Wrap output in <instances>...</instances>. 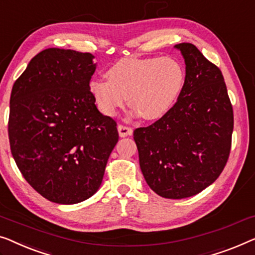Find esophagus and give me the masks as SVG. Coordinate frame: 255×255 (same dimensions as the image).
Listing matches in <instances>:
<instances>
[{"label":"esophagus","instance_id":"obj_1","mask_svg":"<svg viewBox=\"0 0 255 255\" xmlns=\"http://www.w3.org/2000/svg\"><path fill=\"white\" fill-rule=\"evenodd\" d=\"M117 130H119V134H120L121 138H125V136L131 135L132 132H133V131H132L131 128L124 127V125H119Z\"/></svg>","mask_w":255,"mask_h":255}]
</instances>
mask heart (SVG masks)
Returning <instances> with one entry per match:
<instances>
[{"label": "heart", "instance_id": "heart-1", "mask_svg": "<svg viewBox=\"0 0 255 255\" xmlns=\"http://www.w3.org/2000/svg\"><path fill=\"white\" fill-rule=\"evenodd\" d=\"M108 79H93L90 92L103 115L113 117L127 97L134 116L157 121L173 108L185 83V72L171 57L123 58L107 70Z\"/></svg>", "mask_w": 255, "mask_h": 255}]
</instances>
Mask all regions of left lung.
Wrapping results in <instances>:
<instances>
[{
  "label": "left lung",
  "instance_id": "1",
  "mask_svg": "<svg viewBox=\"0 0 255 255\" xmlns=\"http://www.w3.org/2000/svg\"><path fill=\"white\" fill-rule=\"evenodd\" d=\"M185 83L173 108L133 138L146 183L167 199L198 194L217 179L231 148L234 112L221 70L189 42L176 45Z\"/></svg>",
  "mask_w": 255,
  "mask_h": 255
}]
</instances>
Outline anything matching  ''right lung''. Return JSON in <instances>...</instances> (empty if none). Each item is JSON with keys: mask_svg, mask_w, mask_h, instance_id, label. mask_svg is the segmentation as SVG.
<instances>
[{"mask_svg": "<svg viewBox=\"0 0 255 255\" xmlns=\"http://www.w3.org/2000/svg\"><path fill=\"white\" fill-rule=\"evenodd\" d=\"M93 60L90 53L48 48L11 91V153L29 185L55 204L91 198L119 141L116 122L99 112L90 92Z\"/></svg>", "mask_w": 255, "mask_h": 255, "instance_id": "right-lung-1", "label": "right lung"}]
</instances>
